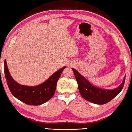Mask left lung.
<instances>
[{
    "label": "left lung",
    "mask_w": 132,
    "mask_h": 132,
    "mask_svg": "<svg viewBox=\"0 0 132 132\" xmlns=\"http://www.w3.org/2000/svg\"><path fill=\"white\" fill-rule=\"evenodd\" d=\"M76 81L78 82L79 93L84 99L93 103L103 105L110 101L122 90L125 81V77L121 85L113 89H105L97 88L89 82L84 76L75 69L72 68Z\"/></svg>",
    "instance_id": "left-lung-1"
}]
</instances>
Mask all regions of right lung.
Segmentation results:
<instances>
[{
    "label": "right lung",
    "mask_w": 132,
    "mask_h": 132,
    "mask_svg": "<svg viewBox=\"0 0 132 132\" xmlns=\"http://www.w3.org/2000/svg\"><path fill=\"white\" fill-rule=\"evenodd\" d=\"M62 68L51 75L46 81L35 86L22 85L14 80L10 75L6 60L4 61V73L8 87L17 99L29 105H40L50 100L54 96L56 85L63 69Z\"/></svg>",
    "instance_id": "add662e5"
}]
</instances>
